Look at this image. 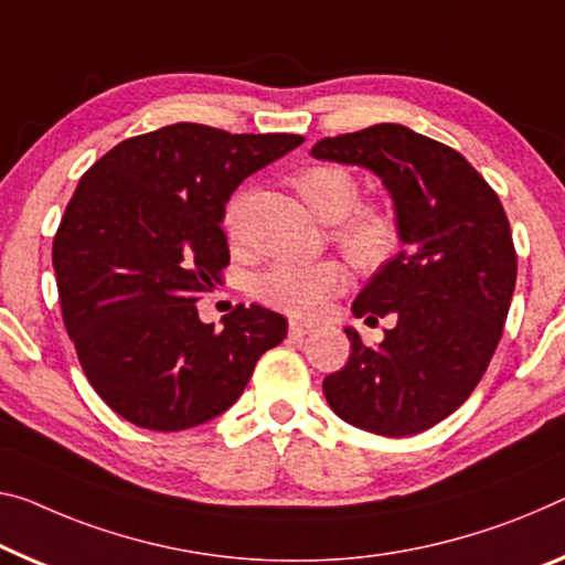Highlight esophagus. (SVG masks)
I'll return each instance as SVG.
<instances>
[{"label": "esophagus", "mask_w": 565, "mask_h": 565, "mask_svg": "<svg viewBox=\"0 0 565 565\" xmlns=\"http://www.w3.org/2000/svg\"><path fill=\"white\" fill-rule=\"evenodd\" d=\"M288 331H290V335H306V333L312 331V326L310 323H302V320H290Z\"/></svg>", "instance_id": "esophagus-1"}]
</instances>
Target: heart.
Returning a JSON list of instances; mask_svg holds the SVG:
<instances>
[{"label": "heart", "mask_w": 565, "mask_h": 565, "mask_svg": "<svg viewBox=\"0 0 565 565\" xmlns=\"http://www.w3.org/2000/svg\"><path fill=\"white\" fill-rule=\"evenodd\" d=\"M308 210L323 222H335L333 242L359 270H376L396 249L398 224L379 204H359L361 186L338 163H312L292 177ZM227 227L237 224V202L227 206ZM345 275L333 259L320 263H277L255 277L259 300L290 316H316L343 288Z\"/></svg>", "instance_id": "1"}]
</instances>
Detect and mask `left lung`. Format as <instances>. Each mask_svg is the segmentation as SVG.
<instances>
[{"label":"left lung","mask_w":565,"mask_h":565,"mask_svg":"<svg viewBox=\"0 0 565 565\" xmlns=\"http://www.w3.org/2000/svg\"><path fill=\"white\" fill-rule=\"evenodd\" d=\"M310 153L376 173L404 245L353 300L355 318L394 326L376 349L345 328L351 355L323 394L353 427L419 434L467 402L500 343L518 277L505 210L462 153L406 126L323 138Z\"/></svg>","instance_id":"obj_1"}]
</instances>
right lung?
<instances>
[{"label":"right lung","instance_id":"add662e5","mask_svg":"<svg viewBox=\"0 0 565 565\" xmlns=\"http://www.w3.org/2000/svg\"><path fill=\"white\" fill-rule=\"evenodd\" d=\"M302 141L173 124L126 138L83 173L52 267L77 361L118 416L151 431L199 427L288 335V320L263 306L202 323L196 300L230 265L222 220L234 189Z\"/></svg>","mask_w":565,"mask_h":565}]
</instances>
